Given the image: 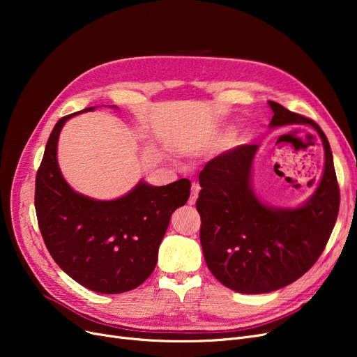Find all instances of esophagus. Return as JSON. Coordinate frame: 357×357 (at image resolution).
<instances>
[{
    "label": "esophagus",
    "mask_w": 357,
    "mask_h": 357,
    "mask_svg": "<svg viewBox=\"0 0 357 357\" xmlns=\"http://www.w3.org/2000/svg\"><path fill=\"white\" fill-rule=\"evenodd\" d=\"M199 190H201V188H199L198 183H192V190H190V198H189V204L190 205H193V204L197 202L198 195H199Z\"/></svg>",
    "instance_id": "34e87169"
}]
</instances>
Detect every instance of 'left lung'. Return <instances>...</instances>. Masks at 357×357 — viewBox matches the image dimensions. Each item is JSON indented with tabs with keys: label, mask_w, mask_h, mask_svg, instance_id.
Here are the masks:
<instances>
[{
	"label": "left lung",
	"mask_w": 357,
	"mask_h": 357,
	"mask_svg": "<svg viewBox=\"0 0 357 357\" xmlns=\"http://www.w3.org/2000/svg\"><path fill=\"white\" fill-rule=\"evenodd\" d=\"M269 128L308 125L325 149L323 174L298 207L269 205L253 188L259 146L248 144L211 159L199 174L197 208L205 264L219 282L244 295L268 294L296 282L316 264L338 218L340 189L325 132L310 119L268 101Z\"/></svg>",
	"instance_id": "1"
}]
</instances>
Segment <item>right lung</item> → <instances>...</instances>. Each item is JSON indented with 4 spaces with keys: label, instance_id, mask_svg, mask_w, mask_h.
Returning <instances> with one entry per match:
<instances>
[{
    "label": "right lung",
    "instance_id": "1",
    "mask_svg": "<svg viewBox=\"0 0 357 357\" xmlns=\"http://www.w3.org/2000/svg\"><path fill=\"white\" fill-rule=\"evenodd\" d=\"M95 109L62 117L53 128L36 178V211L43 240L62 271L86 289L114 295L153 273L171 214L188 202L190 181L152 186L139 180L114 199L75 192L58 164L59 134L73 116Z\"/></svg>",
    "mask_w": 357,
    "mask_h": 357
}]
</instances>
